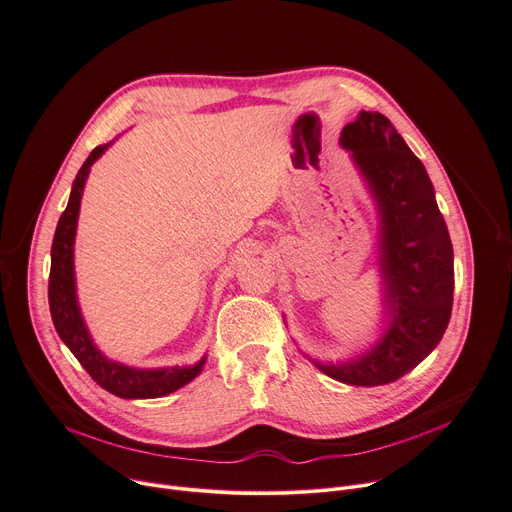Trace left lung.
I'll return each instance as SVG.
<instances>
[{"label":"left lung","instance_id":"8db88e82","mask_svg":"<svg viewBox=\"0 0 512 512\" xmlns=\"http://www.w3.org/2000/svg\"><path fill=\"white\" fill-rule=\"evenodd\" d=\"M380 208V265L388 331L376 347L339 365L312 363L349 386H384L441 341L453 306V247L425 165L380 112H361L341 132Z\"/></svg>","mask_w":512,"mask_h":512}]
</instances>
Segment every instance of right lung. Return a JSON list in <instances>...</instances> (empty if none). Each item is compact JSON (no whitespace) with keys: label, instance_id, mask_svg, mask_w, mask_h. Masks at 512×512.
Returning <instances> with one entry per match:
<instances>
[{"label":"right lung","instance_id":"add662e5","mask_svg":"<svg viewBox=\"0 0 512 512\" xmlns=\"http://www.w3.org/2000/svg\"><path fill=\"white\" fill-rule=\"evenodd\" d=\"M108 149L100 145L89 153L81 165L69 196V204L59 218L51 247V275H49V306L53 324L61 341L71 349L77 361L85 367L98 386L120 398H159L175 392L192 382L204 367V359L192 367H165V369H134L106 359L91 341L81 318L75 296L73 271V241L79 216V202L89 167Z\"/></svg>","mask_w":512,"mask_h":512}]
</instances>
